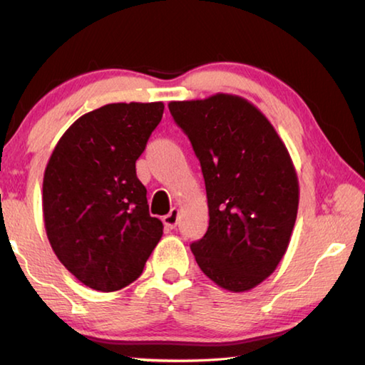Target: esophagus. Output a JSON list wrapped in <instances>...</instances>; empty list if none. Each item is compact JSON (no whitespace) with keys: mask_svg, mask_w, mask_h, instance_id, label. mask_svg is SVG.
Here are the masks:
<instances>
[{"mask_svg":"<svg viewBox=\"0 0 365 365\" xmlns=\"http://www.w3.org/2000/svg\"><path fill=\"white\" fill-rule=\"evenodd\" d=\"M164 225L168 228H175L177 227V222H178V209L177 207H172L170 212L168 215H164Z\"/></svg>","mask_w":365,"mask_h":365,"instance_id":"1","label":"esophagus"}]
</instances>
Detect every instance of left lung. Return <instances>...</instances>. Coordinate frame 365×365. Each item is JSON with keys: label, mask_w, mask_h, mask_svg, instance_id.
<instances>
[{"label": "left lung", "mask_w": 365, "mask_h": 365, "mask_svg": "<svg viewBox=\"0 0 365 365\" xmlns=\"http://www.w3.org/2000/svg\"><path fill=\"white\" fill-rule=\"evenodd\" d=\"M206 183L209 227L191 243L215 285L233 293L257 287L288 250L299 205L292 156L274 125L238 95L170 101Z\"/></svg>", "instance_id": "8db88e82"}]
</instances>
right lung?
<instances>
[{
    "label": "right lung",
    "mask_w": 365,
    "mask_h": 365,
    "mask_svg": "<svg viewBox=\"0 0 365 365\" xmlns=\"http://www.w3.org/2000/svg\"><path fill=\"white\" fill-rule=\"evenodd\" d=\"M164 103H113L67 128L43 175V220L54 255L83 285L117 292L143 272L163 237L135 163Z\"/></svg>",
    "instance_id": "right-lung-1"
}]
</instances>
